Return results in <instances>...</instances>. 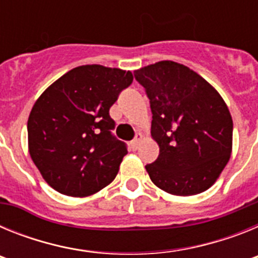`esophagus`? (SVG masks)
Segmentation results:
<instances>
[{
  "mask_svg": "<svg viewBox=\"0 0 258 258\" xmlns=\"http://www.w3.org/2000/svg\"><path fill=\"white\" fill-rule=\"evenodd\" d=\"M142 138H143L142 133H137L136 137H134V140L132 141V143H131L132 149H133V150L138 149V146H140V143H141V141H142Z\"/></svg>",
  "mask_w": 258,
  "mask_h": 258,
  "instance_id": "34e87169",
  "label": "esophagus"
}]
</instances>
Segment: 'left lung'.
Returning a JSON list of instances; mask_svg holds the SVG:
<instances>
[{
  "label": "left lung",
  "mask_w": 258,
  "mask_h": 258,
  "mask_svg": "<svg viewBox=\"0 0 258 258\" xmlns=\"http://www.w3.org/2000/svg\"><path fill=\"white\" fill-rule=\"evenodd\" d=\"M152 111L151 137L160 154L146 170L155 186L177 197L208 190L232 151V118L220 93L195 71L161 60L134 71Z\"/></svg>",
  "instance_id": "obj_1"
}]
</instances>
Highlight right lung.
<instances>
[{"instance_id": "obj_1", "label": "right lung", "mask_w": 258, "mask_h": 258, "mask_svg": "<svg viewBox=\"0 0 258 258\" xmlns=\"http://www.w3.org/2000/svg\"><path fill=\"white\" fill-rule=\"evenodd\" d=\"M132 81L131 71L80 66L38 97L27 124L28 151L54 190L85 198L115 179L127 151L111 134L109 108Z\"/></svg>"}]
</instances>
